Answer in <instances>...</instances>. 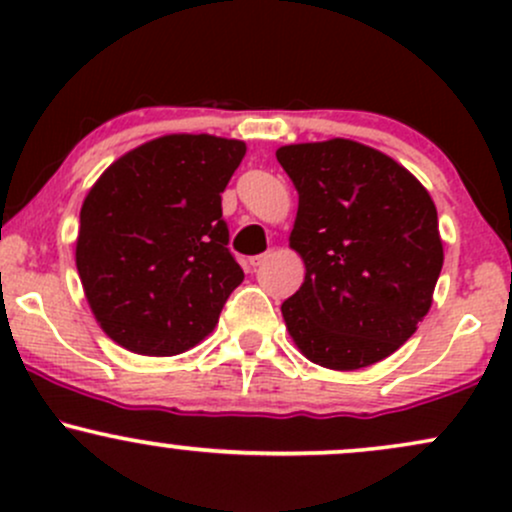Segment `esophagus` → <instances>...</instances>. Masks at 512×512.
I'll use <instances>...</instances> for the list:
<instances>
[{
  "instance_id": "34e87169",
  "label": "esophagus",
  "mask_w": 512,
  "mask_h": 512,
  "mask_svg": "<svg viewBox=\"0 0 512 512\" xmlns=\"http://www.w3.org/2000/svg\"><path fill=\"white\" fill-rule=\"evenodd\" d=\"M267 252H264V255H255V257H250V267L252 269H255V267H260V264H264V262H267Z\"/></svg>"
}]
</instances>
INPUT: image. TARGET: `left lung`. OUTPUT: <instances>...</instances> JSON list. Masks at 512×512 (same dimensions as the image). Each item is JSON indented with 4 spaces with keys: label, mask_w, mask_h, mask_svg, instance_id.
Listing matches in <instances>:
<instances>
[{
    "label": "left lung",
    "mask_w": 512,
    "mask_h": 512,
    "mask_svg": "<svg viewBox=\"0 0 512 512\" xmlns=\"http://www.w3.org/2000/svg\"><path fill=\"white\" fill-rule=\"evenodd\" d=\"M276 161L298 190L289 243L305 262L301 289L281 305L286 330L317 366L383 361L433 303L436 204L407 168L351 139L281 146Z\"/></svg>",
    "instance_id": "8db88e82"
}]
</instances>
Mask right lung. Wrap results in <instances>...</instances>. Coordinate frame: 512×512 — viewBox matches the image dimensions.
Wrapping results in <instances>:
<instances>
[{"label": "right lung", "mask_w": 512, "mask_h": 512, "mask_svg": "<svg viewBox=\"0 0 512 512\" xmlns=\"http://www.w3.org/2000/svg\"><path fill=\"white\" fill-rule=\"evenodd\" d=\"M243 156L238 139L168 134L117 158L88 190L76 269L113 342L175 356L214 330L245 276L221 211Z\"/></svg>", "instance_id": "1"}]
</instances>
